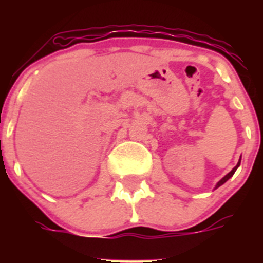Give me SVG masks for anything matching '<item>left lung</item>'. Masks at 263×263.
I'll use <instances>...</instances> for the list:
<instances>
[{"label":"left lung","instance_id":"1","mask_svg":"<svg viewBox=\"0 0 263 263\" xmlns=\"http://www.w3.org/2000/svg\"><path fill=\"white\" fill-rule=\"evenodd\" d=\"M240 163H241V158H240V160H238V163H237V166H236V167H234V168H233V170H232L231 173H229V174H227V175H225V176H224V178H222V179H221V180H220V182H218V183H217V184H216V187H215V188H218V187H220V185H222V184H224V183H225V182H227L228 179H229V178H232V176H233V174H234V173H236V170H237V168H238V166H240Z\"/></svg>","mask_w":263,"mask_h":263}]
</instances>
